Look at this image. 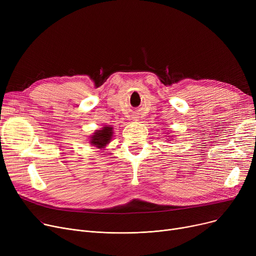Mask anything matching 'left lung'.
I'll return each instance as SVG.
<instances>
[{
  "label": "left lung",
  "mask_w": 256,
  "mask_h": 256,
  "mask_svg": "<svg viewBox=\"0 0 256 256\" xmlns=\"http://www.w3.org/2000/svg\"><path fill=\"white\" fill-rule=\"evenodd\" d=\"M167 134H168V132H167ZM169 134H170V132H169ZM168 137H171V136H168ZM172 137H173V136H172ZM172 137H171V138H172ZM172 140H173V139H172Z\"/></svg>",
  "instance_id": "8db88e82"
}]
</instances>
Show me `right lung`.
<instances>
[{"instance_id": "add662e5", "label": "right lung", "mask_w": 256, "mask_h": 256, "mask_svg": "<svg viewBox=\"0 0 256 256\" xmlns=\"http://www.w3.org/2000/svg\"><path fill=\"white\" fill-rule=\"evenodd\" d=\"M113 128L112 126H104L102 128L94 130L91 135L89 143L96 147V148L102 150L106 148V146L109 144L113 138Z\"/></svg>"}]
</instances>
